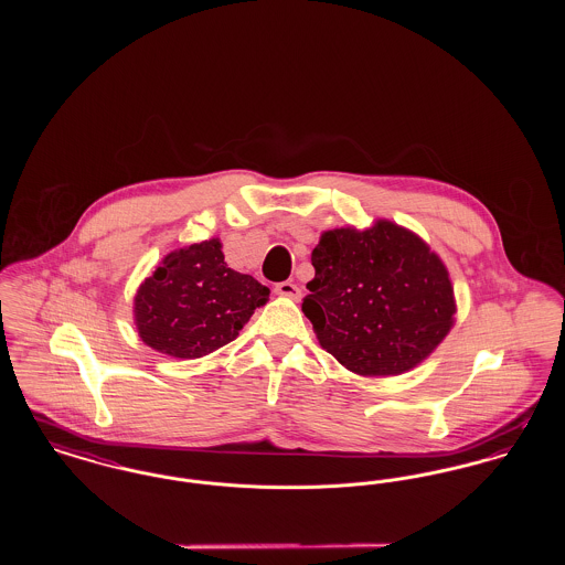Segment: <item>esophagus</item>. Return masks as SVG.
<instances>
[{
    "instance_id": "1",
    "label": "esophagus",
    "mask_w": 565,
    "mask_h": 565,
    "mask_svg": "<svg viewBox=\"0 0 565 565\" xmlns=\"http://www.w3.org/2000/svg\"><path fill=\"white\" fill-rule=\"evenodd\" d=\"M273 292L279 296H288V298H295V300L300 298V288L296 286L295 281H279V284H275Z\"/></svg>"
}]
</instances>
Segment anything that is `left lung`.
<instances>
[{
    "instance_id": "8db88e82",
    "label": "left lung",
    "mask_w": 565,
    "mask_h": 565,
    "mask_svg": "<svg viewBox=\"0 0 565 565\" xmlns=\"http://www.w3.org/2000/svg\"><path fill=\"white\" fill-rule=\"evenodd\" d=\"M302 311L320 345L358 375H401L447 337L449 273L417 235L392 222L323 233Z\"/></svg>"
}]
</instances>
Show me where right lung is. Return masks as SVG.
<instances>
[{
	"label": "right lung",
	"instance_id": "add662e5",
	"mask_svg": "<svg viewBox=\"0 0 565 565\" xmlns=\"http://www.w3.org/2000/svg\"><path fill=\"white\" fill-rule=\"evenodd\" d=\"M269 288L228 269L217 239L169 254L135 296V323L152 350L201 358L237 339Z\"/></svg>",
	"mask_w": 565,
	"mask_h": 565
}]
</instances>
